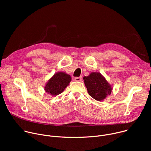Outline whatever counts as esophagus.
<instances>
[{
    "label": "esophagus",
    "mask_w": 151,
    "mask_h": 151,
    "mask_svg": "<svg viewBox=\"0 0 151 151\" xmlns=\"http://www.w3.org/2000/svg\"><path fill=\"white\" fill-rule=\"evenodd\" d=\"M75 81L81 82V81H82V77H81V76H80V77H77V78H75Z\"/></svg>",
    "instance_id": "34e87169"
}]
</instances>
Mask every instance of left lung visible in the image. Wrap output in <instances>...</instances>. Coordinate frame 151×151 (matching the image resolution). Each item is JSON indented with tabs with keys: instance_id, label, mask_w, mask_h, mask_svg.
Listing matches in <instances>:
<instances>
[{
	"instance_id": "1",
	"label": "left lung",
	"mask_w": 151,
	"mask_h": 151,
	"mask_svg": "<svg viewBox=\"0 0 151 151\" xmlns=\"http://www.w3.org/2000/svg\"><path fill=\"white\" fill-rule=\"evenodd\" d=\"M84 84L89 95L97 101H103L111 94L112 86L99 72H91L84 76Z\"/></svg>"
}]
</instances>
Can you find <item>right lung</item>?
<instances>
[{"label":"right lung","instance_id":"1","mask_svg":"<svg viewBox=\"0 0 151 151\" xmlns=\"http://www.w3.org/2000/svg\"><path fill=\"white\" fill-rule=\"evenodd\" d=\"M71 80L70 75L63 72H58L47 82L44 87L45 91L52 96H56L63 92Z\"/></svg>","mask_w":151,"mask_h":151}]
</instances>
